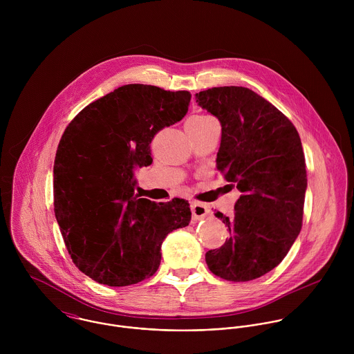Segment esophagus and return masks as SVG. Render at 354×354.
Segmentation results:
<instances>
[{"label":"esophagus","mask_w":354,"mask_h":354,"mask_svg":"<svg viewBox=\"0 0 354 354\" xmlns=\"http://www.w3.org/2000/svg\"><path fill=\"white\" fill-rule=\"evenodd\" d=\"M191 209H192V219L194 221H201L209 214V207L207 204H203V203H192Z\"/></svg>","instance_id":"esophagus-1"}]
</instances>
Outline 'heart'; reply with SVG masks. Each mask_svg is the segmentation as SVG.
I'll return each instance as SVG.
<instances>
[{"label": "heart", "instance_id": "1", "mask_svg": "<svg viewBox=\"0 0 354 354\" xmlns=\"http://www.w3.org/2000/svg\"><path fill=\"white\" fill-rule=\"evenodd\" d=\"M192 120H196V121H205V120H209L211 117H208V115H194V117H191Z\"/></svg>", "mask_w": 354, "mask_h": 354}]
</instances>
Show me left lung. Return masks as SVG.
Listing matches in <instances>:
<instances>
[{"label": "left lung", "instance_id": "8db88e82", "mask_svg": "<svg viewBox=\"0 0 354 354\" xmlns=\"http://www.w3.org/2000/svg\"><path fill=\"white\" fill-rule=\"evenodd\" d=\"M196 102L222 127L218 170L243 194L232 216L216 212L230 237L205 253L212 274L252 281L275 268L303 226L306 169L296 127L274 104L245 87H214Z\"/></svg>", "mask_w": 354, "mask_h": 354}]
</instances>
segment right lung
<instances>
[{
  "label": "right lung",
  "instance_id": "right-lung-1",
  "mask_svg": "<svg viewBox=\"0 0 354 354\" xmlns=\"http://www.w3.org/2000/svg\"><path fill=\"white\" fill-rule=\"evenodd\" d=\"M188 91L127 84L86 106L54 160V212L76 267L107 286L155 274L165 237L191 222L185 199L135 195L133 170L152 163L153 136L188 111Z\"/></svg>",
  "mask_w": 354,
  "mask_h": 354
}]
</instances>
